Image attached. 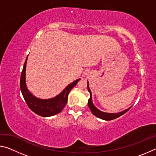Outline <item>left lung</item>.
Returning <instances> with one entry per match:
<instances>
[{
	"instance_id": "8db88e82",
	"label": "left lung",
	"mask_w": 156,
	"mask_h": 156,
	"mask_svg": "<svg viewBox=\"0 0 156 156\" xmlns=\"http://www.w3.org/2000/svg\"><path fill=\"white\" fill-rule=\"evenodd\" d=\"M87 89H88V91L90 93V98H89V99L88 100V106L89 107V109H90L91 113H93L94 115H96V117L100 118V119L104 120H112L113 119H115V118L120 117V116L123 115L124 113H125L126 112H128V111L131 109V107L118 113H107V112H102V111L99 110L98 108H96L94 106V105L93 103V100H92L91 91L90 90V89H89L88 81H87Z\"/></svg>"
}]
</instances>
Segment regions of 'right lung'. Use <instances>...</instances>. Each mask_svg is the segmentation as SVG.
I'll return each instance as SVG.
<instances>
[{
  "label": "right lung",
  "instance_id": "add662e5",
  "mask_svg": "<svg viewBox=\"0 0 156 156\" xmlns=\"http://www.w3.org/2000/svg\"><path fill=\"white\" fill-rule=\"evenodd\" d=\"M27 58L25 60L24 66L20 76V87L23 96L24 98L26 103L30 109L37 115L43 116V117H49L61 112L63 108L67 104L68 95L70 91L73 89L80 78L77 79L73 83L67 86L64 90L58 96L49 99H41L38 98L31 93L28 90L26 85V65H27Z\"/></svg>",
  "mask_w": 156,
  "mask_h": 156
}]
</instances>
